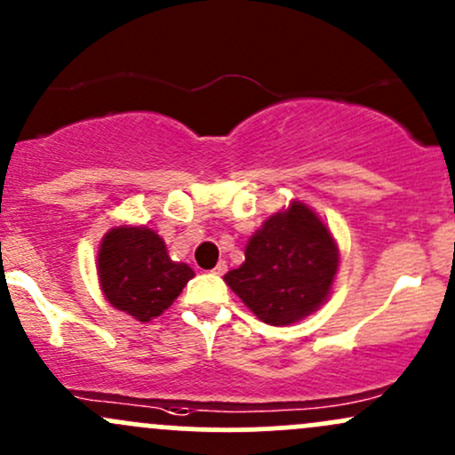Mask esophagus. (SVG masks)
I'll return each instance as SVG.
<instances>
[{
  "instance_id": "1",
  "label": "esophagus",
  "mask_w": 455,
  "mask_h": 455,
  "mask_svg": "<svg viewBox=\"0 0 455 455\" xmlns=\"http://www.w3.org/2000/svg\"><path fill=\"white\" fill-rule=\"evenodd\" d=\"M227 272V261H220L216 267H213V274H218V276H222V274Z\"/></svg>"
}]
</instances>
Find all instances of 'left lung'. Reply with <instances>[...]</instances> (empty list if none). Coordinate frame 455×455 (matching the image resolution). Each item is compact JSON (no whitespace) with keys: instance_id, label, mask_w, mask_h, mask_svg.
<instances>
[{"instance_id":"1","label":"left lung","mask_w":455,"mask_h":455,"mask_svg":"<svg viewBox=\"0 0 455 455\" xmlns=\"http://www.w3.org/2000/svg\"><path fill=\"white\" fill-rule=\"evenodd\" d=\"M337 269L332 233L311 207L293 201L248 239L246 261L224 283L261 322L289 326L328 300Z\"/></svg>"}]
</instances>
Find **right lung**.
Wrapping results in <instances>:
<instances>
[{"instance_id": "add662e5", "label": "right lung", "mask_w": 455, "mask_h": 455, "mask_svg": "<svg viewBox=\"0 0 455 455\" xmlns=\"http://www.w3.org/2000/svg\"><path fill=\"white\" fill-rule=\"evenodd\" d=\"M103 296L138 322H151L177 300L194 269L168 257L166 243L147 227L109 228L97 254Z\"/></svg>"}]
</instances>
